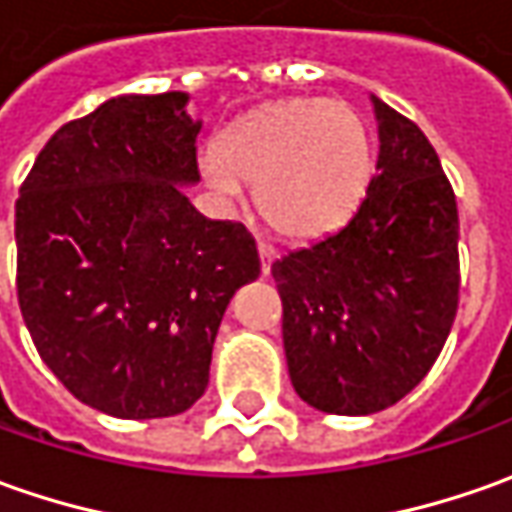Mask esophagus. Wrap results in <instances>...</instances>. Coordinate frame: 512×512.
Segmentation results:
<instances>
[{
  "instance_id": "obj_1",
  "label": "esophagus",
  "mask_w": 512,
  "mask_h": 512,
  "mask_svg": "<svg viewBox=\"0 0 512 512\" xmlns=\"http://www.w3.org/2000/svg\"><path fill=\"white\" fill-rule=\"evenodd\" d=\"M257 255H260V269H263V274L272 272V263H274V257H277V252H274L272 246L260 240V243H257Z\"/></svg>"
}]
</instances>
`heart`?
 Instances as JSON below:
<instances>
[{
  "mask_svg": "<svg viewBox=\"0 0 512 512\" xmlns=\"http://www.w3.org/2000/svg\"><path fill=\"white\" fill-rule=\"evenodd\" d=\"M203 178L240 201L257 184V209L280 235L323 238L360 206L371 181V141L345 101L289 98L246 115L221 147H203Z\"/></svg>",
  "mask_w": 512,
  "mask_h": 512,
  "instance_id": "b5f03b06",
  "label": "heart"
}]
</instances>
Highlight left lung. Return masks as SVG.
I'll list each match as a JSON object with an SVG mask.
<instances>
[{
    "label": "left lung",
    "instance_id": "obj_1",
    "mask_svg": "<svg viewBox=\"0 0 512 512\" xmlns=\"http://www.w3.org/2000/svg\"><path fill=\"white\" fill-rule=\"evenodd\" d=\"M377 175L343 229L274 260L283 348L297 397L368 416L411 394L459 303V212L425 133L385 101Z\"/></svg>",
    "mask_w": 512,
    "mask_h": 512
}]
</instances>
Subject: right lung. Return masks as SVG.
Wrapping results in <instances>:
<instances>
[{
    "instance_id": "right-lung-1",
    "label": "right lung",
    "mask_w": 512,
    "mask_h": 512,
    "mask_svg": "<svg viewBox=\"0 0 512 512\" xmlns=\"http://www.w3.org/2000/svg\"><path fill=\"white\" fill-rule=\"evenodd\" d=\"M186 104L104 101L47 141L16 201V291L36 351L73 397L118 419L203 397L223 311L260 274L246 226L186 198L201 181Z\"/></svg>"
}]
</instances>
